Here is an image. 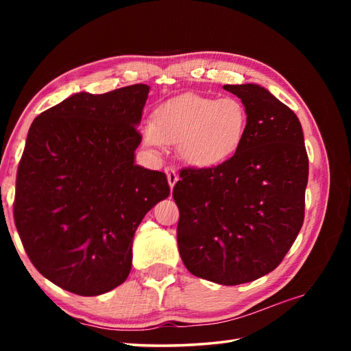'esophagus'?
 Listing matches in <instances>:
<instances>
[{"label":"esophagus","instance_id":"obj_1","mask_svg":"<svg viewBox=\"0 0 351 351\" xmlns=\"http://www.w3.org/2000/svg\"><path fill=\"white\" fill-rule=\"evenodd\" d=\"M165 174H167V178H168L169 187L173 189L176 186V183L178 182V174L176 173V169H173V168H167L165 169Z\"/></svg>","mask_w":351,"mask_h":351}]
</instances>
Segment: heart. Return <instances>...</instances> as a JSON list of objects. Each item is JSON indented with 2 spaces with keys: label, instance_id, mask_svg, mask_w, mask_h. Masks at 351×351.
Here are the masks:
<instances>
[{
  "label": "heart",
  "instance_id": "heart-1",
  "mask_svg": "<svg viewBox=\"0 0 351 351\" xmlns=\"http://www.w3.org/2000/svg\"><path fill=\"white\" fill-rule=\"evenodd\" d=\"M249 114L237 98L183 95L159 105L143 127L147 145H178L183 161L196 168L226 162L243 145Z\"/></svg>",
  "mask_w": 351,
  "mask_h": 351
}]
</instances>
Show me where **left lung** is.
Returning <instances> with one entry per match:
<instances>
[{
  "label": "left lung",
  "mask_w": 351,
  "mask_h": 351,
  "mask_svg": "<svg viewBox=\"0 0 351 351\" xmlns=\"http://www.w3.org/2000/svg\"><path fill=\"white\" fill-rule=\"evenodd\" d=\"M249 114L240 149L210 168L183 169L173 196L186 268L222 285L274 271L304 219L309 158L297 115L259 84H224Z\"/></svg>",
  "instance_id": "left-lung-1"
}]
</instances>
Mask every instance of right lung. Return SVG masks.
Segmentation results:
<instances>
[{
    "mask_svg": "<svg viewBox=\"0 0 351 351\" xmlns=\"http://www.w3.org/2000/svg\"><path fill=\"white\" fill-rule=\"evenodd\" d=\"M147 93L142 83L74 93L29 129L14 222L35 268L70 293L99 295L123 284L137 227L169 195L164 173L134 164Z\"/></svg>",
    "mask_w": 351,
    "mask_h": 351,
    "instance_id": "obj_1",
    "label": "right lung"
}]
</instances>
